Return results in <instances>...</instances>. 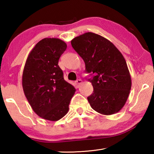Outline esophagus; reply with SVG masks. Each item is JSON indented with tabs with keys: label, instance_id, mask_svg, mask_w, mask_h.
<instances>
[{
	"label": "esophagus",
	"instance_id": "1",
	"mask_svg": "<svg viewBox=\"0 0 154 154\" xmlns=\"http://www.w3.org/2000/svg\"><path fill=\"white\" fill-rule=\"evenodd\" d=\"M75 85H76L77 88H79L80 86V85L82 83V81L81 79H77V80L75 81Z\"/></svg>",
	"mask_w": 154,
	"mask_h": 154
}]
</instances>
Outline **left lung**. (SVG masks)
Wrapping results in <instances>:
<instances>
[{
    "label": "left lung",
    "mask_w": 154,
    "mask_h": 154,
    "mask_svg": "<svg viewBox=\"0 0 154 154\" xmlns=\"http://www.w3.org/2000/svg\"><path fill=\"white\" fill-rule=\"evenodd\" d=\"M71 45L85 62L93 93L88 97L92 108L103 115L114 114L126 103L131 78L124 56L111 41L86 32L71 41Z\"/></svg>",
    "instance_id": "obj_1"
}]
</instances>
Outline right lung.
Instances as JSON below:
<instances>
[{"instance_id":"right-lung-1","label":"right lung","mask_w":154,"mask_h":154,"mask_svg":"<svg viewBox=\"0 0 154 154\" xmlns=\"http://www.w3.org/2000/svg\"><path fill=\"white\" fill-rule=\"evenodd\" d=\"M66 47L59 38H43L30 51L23 72L22 86L28 103L38 116L48 120L63 118L76 90L64 80L58 66Z\"/></svg>"}]
</instances>
